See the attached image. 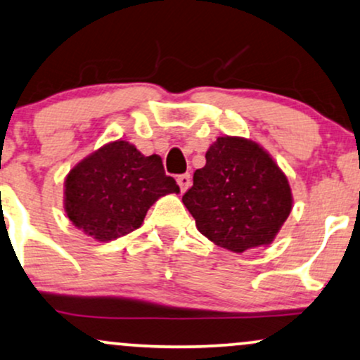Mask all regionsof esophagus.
I'll return each instance as SVG.
<instances>
[{
  "instance_id": "1",
  "label": "esophagus",
  "mask_w": 360,
  "mask_h": 360,
  "mask_svg": "<svg viewBox=\"0 0 360 360\" xmlns=\"http://www.w3.org/2000/svg\"><path fill=\"white\" fill-rule=\"evenodd\" d=\"M191 183H193V179H191V174H181V176H177V184H179V188H181V191H188L189 188H191Z\"/></svg>"
}]
</instances>
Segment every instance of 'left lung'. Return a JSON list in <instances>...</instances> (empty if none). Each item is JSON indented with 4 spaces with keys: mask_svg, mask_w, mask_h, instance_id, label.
<instances>
[{
    "mask_svg": "<svg viewBox=\"0 0 360 360\" xmlns=\"http://www.w3.org/2000/svg\"><path fill=\"white\" fill-rule=\"evenodd\" d=\"M201 235L235 253L270 245L292 211L288 179L270 154L245 137H218L183 196Z\"/></svg>",
    "mask_w": 360,
    "mask_h": 360,
    "instance_id": "8db88e82",
    "label": "left lung"
}]
</instances>
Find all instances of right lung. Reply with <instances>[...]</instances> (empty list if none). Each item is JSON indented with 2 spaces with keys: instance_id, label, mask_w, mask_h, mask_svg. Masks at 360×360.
<instances>
[{
  "instance_id": "obj_1",
  "label": "right lung",
  "mask_w": 360,
  "mask_h": 360,
  "mask_svg": "<svg viewBox=\"0 0 360 360\" xmlns=\"http://www.w3.org/2000/svg\"><path fill=\"white\" fill-rule=\"evenodd\" d=\"M63 186L68 219L103 243L141 226L159 198L179 193L158 154H141L122 139L82 159L65 177Z\"/></svg>"
}]
</instances>
